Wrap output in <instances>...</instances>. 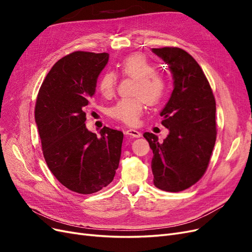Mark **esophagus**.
<instances>
[{"label": "esophagus", "mask_w": 252, "mask_h": 252, "mask_svg": "<svg viewBox=\"0 0 252 252\" xmlns=\"http://www.w3.org/2000/svg\"><path fill=\"white\" fill-rule=\"evenodd\" d=\"M125 133L128 135L133 136V138H140V136L142 135V133L139 130H135V129H131V128L125 129Z\"/></svg>", "instance_id": "obj_1"}]
</instances>
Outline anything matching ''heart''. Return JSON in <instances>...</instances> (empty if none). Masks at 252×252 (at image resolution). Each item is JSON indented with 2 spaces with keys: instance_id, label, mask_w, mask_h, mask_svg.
I'll list each match as a JSON object with an SVG mask.
<instances>
[{
  "instance_id": "heart-1",
  "label": "heart",
  "mask_w": 252,
  "mask_h": 252,
  "mask_svg": "<svg viewBox=\"0 0 252 252\" xmlns=\"http://www.w3.org/2000/svg\"><path fill=\"white\" fill-rule=\"evenodd\" d=\"M117 67L123 77L134 79L131 94L135 95L121 98L110 107L109 114L113 119L132 125L138 122L145 108V102L154 106L162 100L166 90V82L161 75L156 73V67L146 58L139 55L124 58ZM117 83L116 73L105 71L97 82V89L104 96H109L116 89Z\"/></svg>"
}]
</instances>
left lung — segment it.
Returning <instances> with one entry per match:
<instances>
[{
	"mask_svg": "<svg viewBox=\"0 0 252 252\" xmlns=\"http://www.w3.org/2000/svg\"><path fill=\"white\" fill-rule=\"evenodd\" d=\"M168 65L173 91L161 111L169 134L158 142L154 133L143 135L154 152V184L164 191L179 192L192 186L207 169L217 139L216 100L196 61L178 47L152 48Z\"/></svg>",
	"mask_w": 252,
	"mask_h": 252,
	"instance_id": "8db88e82",
	"label": "left lung"
}]
</instances>
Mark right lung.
Returning a JSON list of instances; mask_svg holds the SVG:
<instances>
[{"label": "right lung", "mask_w": 252, "mask_h": 252, "mask_svg": "<svg viewBox=\"0 0 252 252\" xmlns=\"http://www.w3.org/2000/svg\"><path fill=\"white\" fill-rule=\"evenodd\" d=\"M106 52L74 51L52 66L36 98L35 123L43 155L57 180L71 191L90 194L112 182L123 132L86 128V109L96 81L108 63Z\"/></svg>", "instance_id": "add662e5"}]
</instances>
